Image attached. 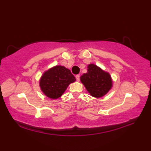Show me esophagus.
<instances>
[{
    "label": "esophagus",
    "instance_id": "1",
    "mask_svg": "<svg viewBox=\"0 0 151 151\" xmlns=\"http://www.w3.org/2000/svg\"><path fill=\"white\" fill-rule=\"evenodd\" d=\"M80 76L79 75V74H78V75H76V80H78V81H79V80H80Z\"/></svg>",
    "mask_w": 151,
    "mask_h": 151
}]
</instances>
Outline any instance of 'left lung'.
I'll list each match as a JSON object with an SVG mask.
<instances>
[{"mask_svg":"<svg viewBox=\"0 0 151 151\" xmlns=\"http://www.w3.org/2000/svg\"><path fill=\"white\" fill-rule=\"evenodd\" d=\"M87 68V73L80 77V81L91 96L98 98L105 96L113 86L110 74L94 64L88 65Z\"/></svg>","mask_w":151,"mask_h":151,"instance_id":"8db88e82","label":"left lung"}]
</instances>
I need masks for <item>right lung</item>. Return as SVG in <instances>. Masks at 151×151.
Here are the masks:
<instances>
[{
	"mask_svg": "<svg viewBox=\"0 0 151 151\" xmlns=\"http://www.w3.org/2000/svg\"><path fill=\"white\" fill-rule=\"evenodd\" d=\"M76 80L69 69L64 66L57 65L42 74L40 80V87L47 97L57 99L61 97L68 86Z\"/></svg>",
	"mask_w": 151,
	"mask_h": 151,
	"instance_id": "obj_1",
	"label": "right lung"
}]
</instances>
